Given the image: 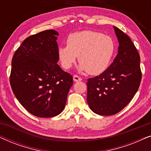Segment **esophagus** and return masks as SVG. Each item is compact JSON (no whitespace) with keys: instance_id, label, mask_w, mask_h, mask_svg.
<instances>
[{"instance_id":"34e87169","label":"esophagus","mask_w":151,"mask_h":151,"mask_svg":"<svg viewBox=\"0 0 151 151\" xmlns=\"http://www.w3.org/2000/svg\"><path fill=\"white\" fill-rule=\"evenodd\" d=\"M82 79L79 76H77V75H74L73 76V80L75 82H79V81H81Z\"/></svg>"}]
</instances>
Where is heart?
<instances>
[{
	"instance_id": "1",
	"label": "heart",
	"mask_w": 151,
	"mask_h": 151,
	"mask_svg": "<svg viewBox=\"0 0 151 151\" xmlns=\"http://www.w3.org/2000/svg\"><path fill=\"white\" fill-rule=\"evenodd\" d=\"M115 51V43L111 36L92 31L70 34L67 46L58 49L63 67L69 69L78 56L80 69L91 75H99L110 65Z\"/></svg>"
}]
</instances>
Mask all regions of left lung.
<instances>
[{
	"instance_id": "1",
	"label": "left lung",
	"mask_w": 151,
	"mask_h": 151,
	"mask_svg": "<svg viewBox=\"0 0 151 151\" xmlns=\"http://www.w3.org/2000/svg\"><path fill=\"white\" fill-rule=\"evenodd\" d=\"M118 53L108 69L87 80V102L96 114L112 115L122 110L135 96L142 80L140 56L131 39L113 27Z\"/></svg>"
}]
</instances>
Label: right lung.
<instances>
[{"label": "right lung", "mask_w": 151, "mask_h": 151, "mask_svg": "<svg viewBox=\"0 0 151 151\" xmlns=\"http://www.w3.org/2000/svg\"><path fill=\"white\" fill-rule=\"evenodd\" d=\"M58 33L45 30L27 38L12 60L10 84L16 98L31 114L56 116L64 110L73 76L64 71L56 42Z\"/></svg>", "instance_id": "add662e5"}]
</instances>
